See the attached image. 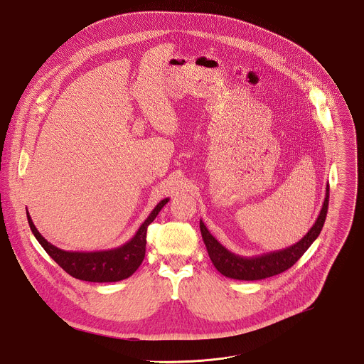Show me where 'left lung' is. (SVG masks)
Masks as SVG:
<instances>
[{
	"instance_id": "1",
	"label": "left lung",
	"mask_w": 364,
	"mask_h": 364,
	"mask_svg": "<svg viewBox=\"0 0 364 364\" xmlns=\"http://www.w3.org/2000/svg\"><path fill=\"white\" fill-rule=\"evenodd\" d=\"M328 198H330V186L327 184L326 198H324L320 215L311 225V228L306 232V235L299 242L285 250L269 252V253L250 256V257L240 256L228 251L210 234V231L208 230L205 223L199 220L202 240L205 242L206 251L209 253V257L213 266L225 277L242 281L263 280L288 270L291 266H294L299 260V257L305 252L308 251L309 247L318 237L327 218Z\"/></svg>"
}]
</instances>
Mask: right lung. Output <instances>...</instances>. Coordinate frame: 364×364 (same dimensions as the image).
<instances>
[{"mask_svg":"<svg viewBox=\"0 0 364 364\" xmlns=\"http://www.w3.org/2000/svg\"><path fill=\"white\" fill-rule=\"evenodd\" d=\"M168 202V198H165L154 208L130 241L107 251L73 252L59 250L38 232L28 212H26V215L30 230L36 240L68 274L90 282H116L129 279L140 267L145 256L146 228L155 220L161 209Z\"/></svg>","mask_w":364,"mask_h":364,"instance_id":"right-lung-1","label":"right lung"}]
</instances>
